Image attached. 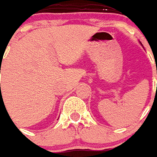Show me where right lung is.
I'll use <instances>...</instances> for the list:
<instances>
[{"label": "right lung", "instance_id": "obj_1", "mask_svg": "<svg viewBox=\"0 0 157 157\" xmlns=\"http://www.w3.org/2000/svg\"><path fill=\"white\" fill-rule=\"evenodd\" d=\"M0 72H1V71H0ZM0 86H1V85H0Z\"/></svg>", "mask_w": 157, "mask_h": 157}]
</instances>
